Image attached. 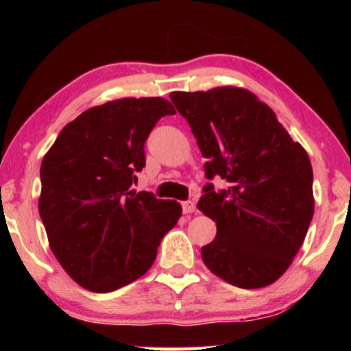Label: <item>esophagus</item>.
Segmentation results:
<instances>
[{
  "label": "esophagus",
  "instance_id": "34e87169",
  "mask_svg": "<svg viewBox=\"0 0 351 351\" xmlns=\"http://www.w3.org/2000/svg\"><path fill=\"white\" fill-rule=\"evenodd\" d=\"M197 210V204L193 203V201H184L182 203V212L184 213H192V212H195Z\"/></svg>",
  "mask_w": 351,
  "mask_h": 351
}]
</instances>
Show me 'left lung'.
I'll use <instances>...</instances> for the list:
<instances>
[{
  "label": "left lung",
  "mask_w": 351,
  "mask_h": 351,
  "mask_svg": "<svg viewBox=\"0 0 351 351\" xmlns=\"http://www.w3.org/2000/svg\"><path fill=\"white\" fill-rule=\"evenodd\" d=\"M207 159L198 209L217 224L201 247L213 274L245 289L274 283L293 263L314 213L313 169L299 142L254 93L237 86L170 93Z\"/></svg>",
  "instance_id": "8db88e82"
}]
</instances>
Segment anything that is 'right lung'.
I'll return each mask as SVG.
<instances>
[{"label": "right lung", "instance_id": "obj_1", "mask_svg": "<svg viewBox=\"0 0 351 351\" xmlns=\"http://www.w3.org/2000/svg\"><path fill=\"white\" fill-rule=\"evenodd\" d=\"M162 97H125L83 111L41 162L38 212L58 263L80 287L111 293L150 269L182 207L130 190L145 167L144 144L159 119L175 114Z\"/></svg>", "mask_w": 351, "mask_h": 351}]
</instances>
